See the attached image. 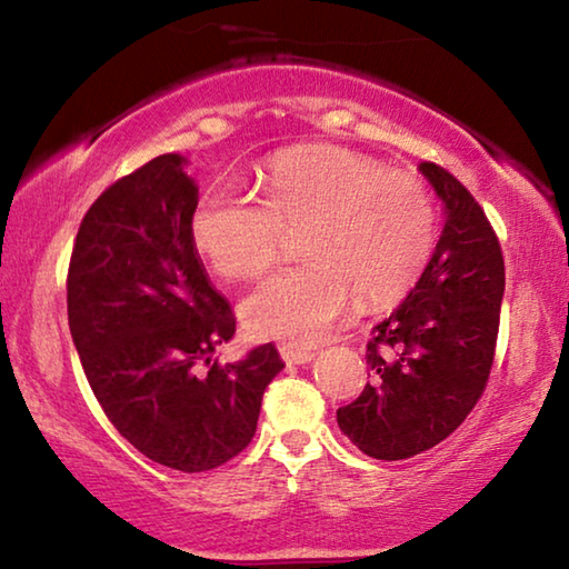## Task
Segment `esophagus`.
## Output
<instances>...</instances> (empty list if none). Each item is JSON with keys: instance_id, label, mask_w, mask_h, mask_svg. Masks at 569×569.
<instances>
[{"instance_id": "34e87169", "label": "esophagus", "mask_w": 569, "mask_h": 569, "mask_svg": "<svg viewBox=\"0 0 569 569\" xmlns=\"http://www.w3.org/2000/svg\"><path fill=\"white\" fill-rule=\"evenodd\" d=\"M278 353H281V359L286 363H308L316 356L311 349H303V346L296 343H281L278 346Z\"/></svg>"}]
</instances>
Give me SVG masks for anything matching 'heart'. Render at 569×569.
I'll use <instances>...</instances> for the list:
<instances>
[{
	"label": "heart",
	"instance_id": "heart-1",
	"mask_svg": "<svg viewBox=\"0 0 569 569\" xmlns=\"http://www.w3.org/2000/svg\"><path fill=\"white\" fill-rule=\"evenodd\" d=\"M261 200L210 186L192 210V240L218 273L253 278L298 236L301 266L268 276L240 306L256 339L313 343L353 296L397 301L419 281L437 243V210L411 172L361 152L319 146L278 156L258 178Z\"/></svg>",
	"mask_w": 569,
	"mask_h": 569
}]
</instances>
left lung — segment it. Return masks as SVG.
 I'll return each instance as SVG.
<instances>
[{
    "instance_id": "1",
    "label": "left lung",
    "mask_w": 569,
    "mask_h": 569,
    "mask_svg": "<svg viewBox=\"0 0 569 569\" xmlns=\"http://www.w3.org/2000/svg\"><path fill=\"white\" fill-rule=\"evenodd\" d=\"M419 170L447 210L417 286L366 343L371 383L336 411L363 455L409 459L445 441L485 393L505 296L502 246L475 196L437 162Z\"/></svg>"
}]
</instances>
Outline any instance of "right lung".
Listing matches in <instances>:
<instances>
[{
    "mask_svg": "<svg viewBox=\"0 0 569 569\" xmlns=\"http://www.w3.org/2000/svg\"><path fill=\"white\" fill-rule=\"evenodd\" d=\"M182 166L160 156L90 206L67 271V319L112 427L140 455L192 475L250 445L283 361L273 343L238 363L210 361L236 316L198 258V186Z\"/></svg>",
    "mask_w": 569,
    "mask_h": 569,
    "instance_id": "obj_1",
    "label": "right lung"
}]
</instances>
